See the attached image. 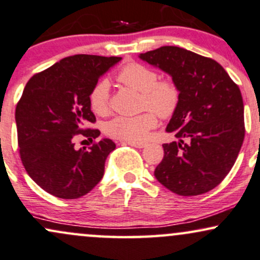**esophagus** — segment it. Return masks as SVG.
Segmentation results:
<instances>
[{"label": "esophagus", "mask_w": 260, "mask_h": 260, "mask_svg": "<svg viewBox=\"0 0 260 260\" xmlns=\"http://www.w3.org/2000/svg\"><path fill=\"white\" fill-rule=\"evenodd\" d=\"M128 145H131V146H134V148H139V149H142V148H145L146 146V143H143V142H126Z\"/></svg>", "instance_id": "esophagus-1"}]
</instances>
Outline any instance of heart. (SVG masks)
<instances>
[{
    "mask_svg": "<svg viewBox=\"0 0 260 260\" xmlns=\"http://www.w3.org/2000/svg\"><path fill=\"white\" fill-rule=\"evenodd\" d=\"M118 80L142 93L143 109H149L136 116H116L104 124V131L112 138L140 142L157 124V116L173 115L179 104V89L171 81H158V75L145 65L131 62L118 74ZM89 106L94 114L105 116L110 111V83L103 79L90 89Z\"/></svg>",
    "mask_w": 260,
    "mask_h": 260,
    "instance_id": "obj_1",
    "label": "heart"
}]
</instances>
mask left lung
I'll return each instance as SVG.
<instances>
[{
  "label": "left lung",
  "mask_w": 260,
  "mask_h": 260,
  "mask_svg": "<svg viewBox=\"0 0 260 260\" xmlns=\"http://www.w3.org/2000/svg\"><path fill=\"white\" fill-rule=\"evenodd\" d=\"M138 57L170 75L179 89V104L166 128L178 142L162 145L156 179L181 196L214 189L233 168L245 138L239 86L219 62L180 47L164 46Z\"/></svg>",
  "instance_id": "1"
}]
</instances>
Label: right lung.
Returning a JSON list of instances; mask_svg holds the SVG:
<instances>
[{"label": "right lung", "mask_w": 260, "mask_h": 260, "mask_svg": "<svg viewBox=\"0 0 260 260\" xmlns=\"http://www.w3.org/2000/svg\"><path fill=\"white\" fill-rule=\"evenodd\" d=\"M121 57L77 54L61 59L26 83L15 109L20 158L37 185L59 199H79L102 180L116 145L103 138L89 150L75 149L77 136L98 138L88 95Z\"/></svg>", "instance_id": "right-lung-1"}]
</instances>
